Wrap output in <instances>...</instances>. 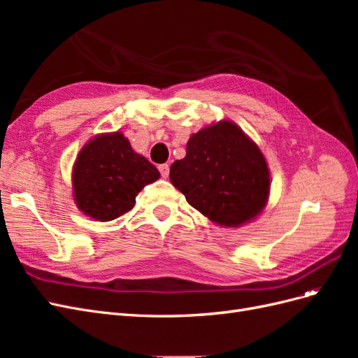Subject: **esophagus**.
Here are the masks:
<instances>
[{
	"label": "esophagus",
	"instance_id": "34e87169",
	"mask_svg": "<svg viewBox=\"0 0 358 358\" xmlns=\"http://www.w3.org/2000/svg\"><path fill=\"white\" fill-rule=\"evenodd\" d=\"M158 170H159L162 178H166V179L169 178V173H170V166H169V164H161V166L158 167Z\"/></svg>",
	"mask_w": 358,
	"mask_h": 358
}]
</instances>
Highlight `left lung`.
<instances>
[{"instance_id":"left-lung-1","label":"left lung","mask_w":358,"mask_h":358,"mask_svg":"<svg viewBox=\"0 0 358 358\" xmlns=\"http://www.w3.org/2000/svg\"><path fill=\"white\" fill-rule=\"evenodd\" d=\"M170 180L194 209L224 227L251 222L266 208L270 192L264 155L231 121L192 134L185 158L170 167Z\"/></svg>"}]
</instances>
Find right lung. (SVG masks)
I'll return each instance as SVG.
<instances>
[{"instance_id": "add662e5", "label": "right lung", "mask_w": 358, "mask_h": 358, "mask_svg": "<svg viewBox=\"0 0 358 358\" xmlns=\"http://www.w3.org/2000/svg\"><path fill=\"white\" fill-rule=\"evenodd\" d=\"M159 178L157 167L136 154L122 133L91 138L73 166V197L96 221H113L134 208L137 194Z\"/></svg>"}]
</instances>
